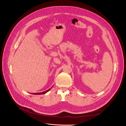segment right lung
Masks as SVG:
<instances>
[{"label": "right lung", "mask_w": 126, "mask_h": 126, "mask_svg": "<svg viewBox=\"0 0 126 126\" xmlns=\"http://www.w3.org/2000/svg\"><path fill=\"white\" fill-rule=\"evenodd\" d=\"M52 87H51V88H52ZM51 88H49L48 90H47L46 91H44V92H42V93H32V94H45L46 93H47V92H48V91L51 89Z\"/></svg>", "instance_id": "1"}]
</instances>
